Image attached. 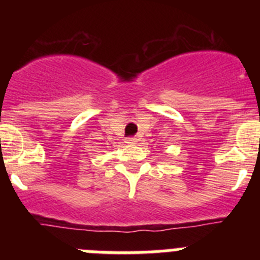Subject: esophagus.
<instances>
[{
	"instance_id": "1",
	"label": "esophagus",
	"mask_w": 260,
	"mask_h": 260,
	"mask_svg": "<svg viewBox=\"0 0 260 260\" xmlns=\"http://www.w3.org/2000/svg\"><path fill=\"white\" fill-rule=\"evenodd\" d=\"M137 142V138L136 137H127L125 138V143H131V145H132V143H136Z\"/></svg>"
}]
</instances>
